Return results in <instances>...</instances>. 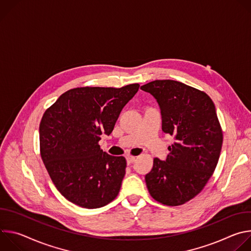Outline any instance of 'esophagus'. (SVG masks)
Instances as JSON below:
<instances>
[{"label": "esophagus", "mask_w": 251, "mask_h": 251, "mask_svg": "<svg viewBox=\"0 0 251 251\" xmlns=\"http://www.w3.org/2000/svg\"><path fill=\"white\" fill-rule=\"evenodd\" d=\"M126 160H127V163H128V164H132L133 162H135L136 158L133 157V156H127V157H126Z\"/></svg>", "instance_id": "esophagus-1"}]
</instances>
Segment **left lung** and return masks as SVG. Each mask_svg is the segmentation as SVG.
<instances>
[{"instance_id":"1","label":"left lung","mask_w":251,"mask_h":251,"mask_svg":"<svg viewBox=\"0 0 251 251\" xmlns=\"http://www.w3.org/2000/svg\"><path fill=\"white\" fill-rule=\"evenodd\" d=\"M157 100L162 130L174 136L166 161L154 159L145 176L152 198L166 205H181L195 198L216 169L223 131L210 97L176 80H155L141 86Z\"/></svg>"}]
</instances>
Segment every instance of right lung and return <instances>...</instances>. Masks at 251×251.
Listing matches in <instances>:
<instances>
[{
  "label": "right lung",
  "mask_w": 251,
  "mask_h": 251,
  "mask_svg": "<svg viewBox=\"0 0 251 251\" xmlns=\"http://www.w3.org/2000/svg\"><path fill=\"white\" fill-rule=\"evenodd\" d=\"M139 84L121 88L77 87L61 94L40 124L43 162L58 192L85 208H98L119 194L126 160L103 152L101 135H110Z\"/></svg>",
  "instance_id": "right-lung-1"
}]
</instances>
